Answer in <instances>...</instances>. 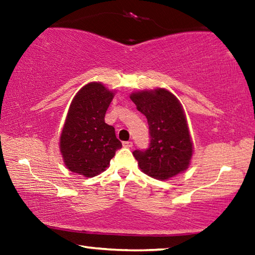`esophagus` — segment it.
I'll list each match as a JSON object with an SVG mask.
<instances>
[{"label": "esophagus", "instance_id": "34e87169", "mask_svg": "<svg viewBox=\"0 0 255 255\" xmlns=\"http://www.w3.org/2000/svg\"><path fill=\"white\" fill-rule=\"evenodd\" d=\"M123 145H124V147L130 148V147H132V141H130V140H127V141H123Z\"/></svg>", "mask_w": 255, "mask_h": 255}]
</instances>
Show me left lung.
<instances>
[{"mask_svg": "<svg viewBox=\"0 0 255 255\" xmlns=\"http://www.w3.org/2000/svg\"><path fill=\"white\" fill-rule=\"evenodd\" d=\"M130 99L149 127L148 147L132 152L141 171L157 180L181 173L189 166L192 143L178 99L164 89L132 93Z\"/></svg>", "mask_w": 255, "mask_h": 255, "instance_id": "obj_1", "label": "left lung"}]
</instances>
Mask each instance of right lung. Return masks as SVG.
<instances>
[{"label": "right lung", "instance_id": "add662e5", "mask_svg": "<svg viewBox=\"0 0 255 255\" xmlns=\"http://www.w3.org/2000/svg\"><path fill=\"white\" fill-rule=\"evenodd\" d=\"M114 93L101 83H89L73 100L63 132L60 152L72 172L91 178L106 170L122 141L105 116Z\"/></svg>", "mask_w": 255, "mask_h": 255}]
</instances>
